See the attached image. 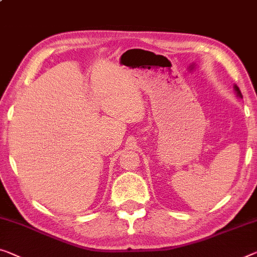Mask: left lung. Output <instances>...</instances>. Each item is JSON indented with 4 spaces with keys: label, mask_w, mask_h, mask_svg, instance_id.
I'll return each mask as SVG.
<instances>
[{
    "label": "left lung",
    "mask_w": 257,
    "mask_h": 257,
    "mask_svg": "<svg viewBox=\"0 0 257 257\" xmlns=\"http://www.w3.org/2000/svg\"><path fill=\"white\" fill-rule=\"evenodd\" d=\"M235 91H236V92H238V95H239V97H241V98H242V94H241V92H240V89H239V87H238V86H235Z\"/></svg>",
    "instance_id": "1"
}]
</instances>
